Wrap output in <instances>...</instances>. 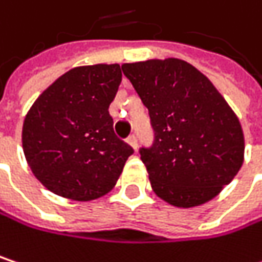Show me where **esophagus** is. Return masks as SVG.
Here are the masks:
<instances>
[{
    "instance_id": "1",
    "label": "esophagus",
    "mask_w": 262,
    "mask_h": 262,
    "mask_svg": "<svg viewBox=\"0 0 262 262\" xmlns=\"http://www.w3.org/2000/svg\"><path fill=\"white\" fill-rule=\"evenodd\" d=\"M127 144L130 145L133 150H136V147H138V139H136V136L135 135H132L127 138Z\"/></svg>"
}]
</instances>
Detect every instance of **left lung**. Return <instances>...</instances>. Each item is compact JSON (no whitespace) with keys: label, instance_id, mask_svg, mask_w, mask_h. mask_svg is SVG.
<instances>
[{"label":"left lung","instance_id":"8db88e82","mask_svg":"<svg viewBox=\"0 0 262 262\" xmlns=\"http://www.w3.org/2000/svg\"><path fill=\"white\" fill-rule=\"evenodd\" d=\"M121 68L155 130L153 147L139 151L155 194L178 208L212 200L244 161V135L232 107L211 80L181 59Z\"/></svg>","mask_w":262,"mask_h":262}]
</instances>
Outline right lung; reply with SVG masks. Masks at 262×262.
<instances>
[{
  "label": "right lung",
  "mask_w": 262,
  "mask_h": 262,
  "mask_svg": "<svg viewBox=\"0 0 262 262\" xmlns=\"http://www.w3.org/2000/svg\"><path fill=\"white\" fill-rule=\"evenodd\" d=\"M123 74L118 63L76 67L31 104L23 148L36 179L51 192L91 202L114 189L133 153L114 133L109 104Z\"/></svg>",
  "instance_id": "1"
}]
</instances>
